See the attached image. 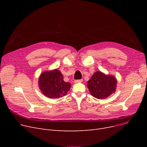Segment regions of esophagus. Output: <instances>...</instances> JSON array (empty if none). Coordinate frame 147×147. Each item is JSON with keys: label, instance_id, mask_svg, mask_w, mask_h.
<instances>
[{"label": "esophagus", "instance_id": "1", "mask_svg": "<svg viewBox=\"0 0 147 147\" xmlns=\"http://www.w3.org/2000/svg\"><path fill=\"white\" fill-rule=\"evenodd\" d=\"M83 82L82 79H79V80H74V83H81Z\"/></svg>", "mask_w": 147, "mask_h": 147}]
</instances>
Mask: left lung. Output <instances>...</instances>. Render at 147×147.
Here are the masks:
<instances>
[{"mask_svg":"<svg viewBox=\"0 0 147 147\" xmlns=\"http://www.w3.org/2000/svg\"><path fill=\"white\" fill-rule=\"evenodd\" d=\"M116 84L117 80L114 76L97 71L88 82V88L94 97L104 99L114 93L116 88Z\"/></svg>","mask_w":147,"mask_h":147,"instance_id":"obj_1","label":"left lung"}]
</instances>
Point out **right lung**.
I'll return each mask as SVG.
<instances>
[{
  "label": "right lung",
  "instance_id": "right-lung-1",
  "mask_svg": "<svg viewBox=\"0 0 147 147\" xmlns=\"http://www.w3.org/2000/svg\"><path fill=\"white\" fill-rule=\"evenodd\" d=\"M38 85L42 92L49 98H59L65 96L71 84L63 80V76L58 69L43 73L38 80Z\"/></svg>",
  "mask_w": 147,
  "mask_h": 147
}]
</instances>
